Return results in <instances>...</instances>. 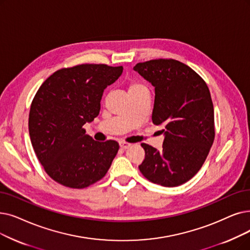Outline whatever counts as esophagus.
Wrapping results in <instances>:
<instances>
[{
	"instance_id": "esophagus-1",
	"label": "esophagus",
	"mask_w": 250,
	"mask_h": 250,
	"mask_svg": "<svg viewBox=\"0 0 250 250\" xmlns=\"http://www.w3.org/2000/svg\"><path fill=\"white\" fill-rule=\"evenodd\" d=\"M131 145H132V144L126 143V142H121V143H119V146H121L122 149H126V148H128Z\"/></svg>"
}]
</instances>
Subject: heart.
Here are the masks:
<instances>
[{
	"mask_svg": "<svg viewBox=\"0 0 250 250\" xmlns=\"http://www.w3.org/2000/svg\"><path fill=\"white\" fill-rule=\"evenodd\" d=\"M127 91L128 94H134L139 92H148V88L143 83L139 81H132L127 85Z\"/></svg>",
	"mask_w": 250,
	"mask_h": 250,
	"instance_id": "obj_1",
	"label": "heart"
}]
</instances>
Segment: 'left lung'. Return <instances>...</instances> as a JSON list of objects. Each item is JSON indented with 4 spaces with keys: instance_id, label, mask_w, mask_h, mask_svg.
Instances as JSON below:
<instances>
[{
    "instance_id": "left-lung-1",
    "label": "left lung",
    "mask_w": 250,
    "mask_h": 250,
    "mask_svg": "<svg viewBox=\"0 0 250 250\" xmlns=\"http://www.w3.org/2000/svg\"><path fill=\"white\" fill-rule=\"evenodd\" d=\"M155 90L152 123L164 127L162 149L142 143L140 171L150 182L177 187L192 179L214 140L213 105L208 84L192 68L173 59H156L134 67Z\"/></svg>"
}]
</instances>
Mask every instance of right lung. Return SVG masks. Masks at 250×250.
Listing matches in <instances>:
<instances>
[{
	"instance_id": "right-lung-1",
	"label": "right lung",
	"mask_w": 250,
	"mask_h": 250,
	"mask_svg": "<svg viewBox=\"0 0 250 250\" xmlns=\"http://www.w3.org/2000/svg\"><path fill=\"white\" fill-rule=\"evenodd\" d=\"M124 67L82 64L54 72L32 100L28 129L32 147L48 175L74 189L101 180L119 149L109 140L97 142L83 125L100 112L104 90Z\"/></svg>"
}]
</instances>
